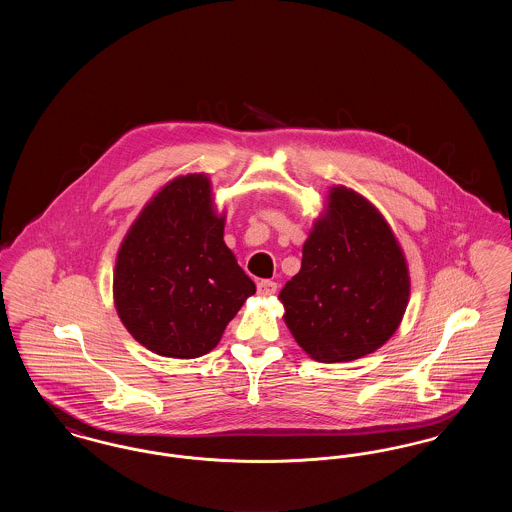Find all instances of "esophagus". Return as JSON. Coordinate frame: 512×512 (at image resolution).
Listing matches in <instances>:
<instances>
[{"label": "esophagus", "instance_id": "1", "mask_svg": "<svg viewBox=\"0 0 512 512\" xmlns=\"http://www.w3.org/2000/svg\"><path fill=\"white\" fill-rule=\"evenodd\" d=\"M276 290H278V286L272 280H261L257 284V292L261 293V295H272V293H276Z\"/></svg>", "mask_w": 512, "mask_h": 512}]
</instances>
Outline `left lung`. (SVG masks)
Returning a JSON list of instances; mask_svg holds the SVG:
<instances>
[{
	"instance_id": "1",
	"label": "left lung",
	"mask_w": 512,
	"mask_h": 512,
	"mask_svg": "<svg viewBox=\"0 0 512 512\" xmlns=\"http://www.w3.org/2000/svg\"><path fill=\"white\" fill-rule=\"evenodd\" d=\"M295 341L320 363L365 357L390 340L409 301V270L382 215L347 188L303 245L280 292Z\"/></svg>"
}]
</instances>
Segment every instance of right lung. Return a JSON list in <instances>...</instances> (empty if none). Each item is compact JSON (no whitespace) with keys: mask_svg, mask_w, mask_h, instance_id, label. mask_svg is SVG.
Instances as JSON below:
<instances>
[{"mask_svg":"<svg viewBox=\"0 0 512 512\" xmlns=\"http://www.w3.org/2000/svg\"><path fill=\"white\" fill-rule=\"evenodd\" d=\"M222 236L207 176L188 174L155 195L124 238L113 280L117 313L153 353H209L255 293Z\"/></svg>","mask_w":512,"mask_h":512,"instance_id":"1","label":"right lung"}]
</instances>
